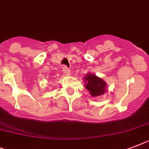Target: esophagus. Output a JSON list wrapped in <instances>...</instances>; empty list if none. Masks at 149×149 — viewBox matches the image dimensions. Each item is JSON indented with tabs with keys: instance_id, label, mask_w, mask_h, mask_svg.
Instances as JSON below:
<instances>
[{
	"instance_id": "esophagus-1",
	"label": "esophagus",
	"mask_w": 149,
	"mask_h": 149,
	"mask_svg": "<svg viewBox=\"0 0 149 149\" xmlns=\"http://www.w3.org/2000/svg\"><path fill=\"white\" fill-rule=\"evenodd\" d=\"M63 71L66 75H70V70L66 66H63Z\"/></svg>"
}]
</instances>
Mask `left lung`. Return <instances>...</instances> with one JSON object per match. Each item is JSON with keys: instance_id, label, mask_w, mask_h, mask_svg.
I'll return each instance as SVG.
<instances>
[{"instance_id": "8db88e82", "label": "left lung", "mask_w": 149, "mask_h": 149, "mask_svg": "<svg viewBox=\"0 0 149 149\" xmlns=\"http://www.w3.org/2000/svg\"><path fill=\"white\" fill-rule=\"evenodd\" d=\"M86 80V88L89 91V93L93 96H99L106 92V82H104L101 78H99L94 74L86 75L84 78Z\"/></svg>"}]
</instances>
